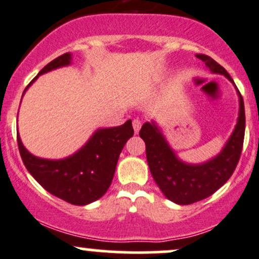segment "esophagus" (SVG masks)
I'll list each match as a JSON object with an SVG mask.
<instances>
[{
	"label": "esophagus",
	"instance_id": "1",
	"mask_svg": "<svg viewBox=\"0 0 259 259\" xmlns=\"http://www.w3.org/2000/svg\"><path fill=\"white\" fill-rule=\"evenodd\" d=\"M132 124H133V130H135V133H138L142 127V121L139 120V118H135V120L132 121Z\"/></svg>",
	"mask_w": 259,
	"mask_h": 259
}]
</instances>
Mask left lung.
Wrapping results in <instances>:
<instances>
[{"label": "left lung", "mask_w": 259, "mask_h": 259, "mask_svg": "<svg viewBox=\"0 0 259 259\" xmlns=\"http://www.w3.org/2000/svg\"><path fill=\"white\" fill-rule=\"evenodd\" d=\"M211 73L223 74L234 84L239 97V117L232 133L215 156L199 164L179 158L155 121L145 122L139 136L145 143L150 174L160 191L171 202L192 204L211 196L230 179L239 162L245 137V106L239 89L226 69L207 55H196Z\"/></svg>", "instance_id": "1"}]
</instances>
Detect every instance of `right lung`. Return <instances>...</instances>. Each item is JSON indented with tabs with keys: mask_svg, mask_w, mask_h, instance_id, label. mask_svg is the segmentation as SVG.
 I'll return each mask as SVG.
<instances>
[{
	"mask_svg": "<svg viewBox=\"0 0 259 259\" xmlns=\"http://www.w3.org/2000/svg\"><path fill=\"white\" fill-rule=\"evenodd\" d=\"M69 65V52L51 61L29 83L22 98L39 75ZM133 133L131 120L121 126L98 128L80 149L63 159L39 158L24 147L19 132L17 139L25 167L48 192L71 204L87 205L101 198L109 190L118 156Z\"/></svg>",
	"mask_w": 259,
	"mask_h": 259,
	"instance_id": "right-lung-1",
	"label": "right lung"
}]
</instances>
